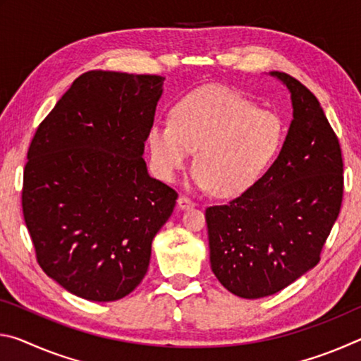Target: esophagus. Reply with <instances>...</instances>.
I'll return each mask as SVG.
<instances>
[{
  "mask_svg": "<svg viewBox=\"0 0 361 361\" xmlns=\"http://www.w3.org/2000/svg\"><path fill=\"white\" fill-rule=\"evenodd\" d=\"M176 205H178L180 210H188V209H192L195 204L191 199L186 197V195H180L178 200H176Z\"/></svg>",
  "mask_w": 361,
  "mask_h": 361,
  "instance_id": "obj_1",
  "label": "esophagus"
}]
</instances>
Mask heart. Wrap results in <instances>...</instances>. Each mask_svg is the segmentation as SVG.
I'll return each instance as SVG.
<instances>
[{
  "mask_svg": "<svg viewBox=\"0 0 361 361\" xmlns=\"http://www.w3.org/2000/svg\"><path fill=\"white\" fill-rule=\"evenodd\" d=\"M283 135L276 113L259 109L235 90L209 85L176 103L170 124H152L146 143L159 180L173 181L195 149L194 185L231 197L258 181Z\"/></svg>",
  "mask_w": 361,
  "mask_h": 361,
  "instance_id": "obj_1",
  "label": "heart"
}]
</instances>
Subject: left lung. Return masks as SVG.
I'll return each instance as SVG.
<instances>
[{
    "mask_svg": "<svg viewBox=\"0 0 361 361\" xmlns=\"http://www.w3.org/2000/svg\"><path fill=\"white\" fill-rule=\"evenodd\" d=\"M293 121L267 172L239 197L205 210L210 264L232 295L271 296L317 266L344 192L339 140L317 97L286 73Z\"/></svg>",
    "mask_w": 361,
    "mask_h": 361,
    "instance_id": "1",
    "label": "left lung"
}]
</instances>
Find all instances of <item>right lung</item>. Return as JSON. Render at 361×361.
Listing matches in <instances>:
<instances>
[{"label": "right lung", "instance_id": "right-lung-1", "mask_svg": "<svg viewBox=\"0 0 361 361\" xmlns=\"http://www.w3.org/2000/svg\"><path fill=\"white\" fill-rule=\"evenodd\" d=\"M164 78L87 71L41 122L23 170L22 209L36 259L66 291L129 295L176 204L143 159Z\"/></svg>", "mask_w": 361, "mask_h": 361}]
</instances>
